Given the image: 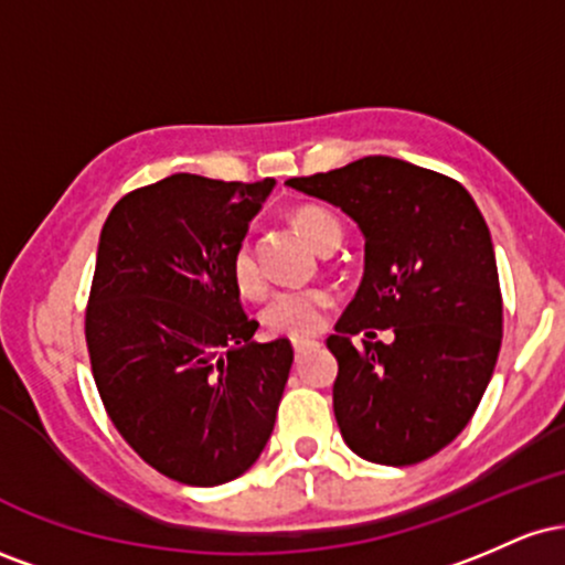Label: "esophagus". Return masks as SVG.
I'll return each mask as SVG.
<instances>
[{
	"label": "esophagus",
	"mask_w": 565,
	"mask_h": 565,
	"mask_svg": "<svg viewBox=\"0 0 565 565\" xmlns=\"http://www.w3.org/2000/svg\"><path fill=\"white\" fill-rule=\"evenodd\" d=\"M316 345H319V342H316V340H295V342H291V348H295L297 355L308 353V350H313Z\"/></svg>",
	"instance_id": "34e87169"
}]
</instances>
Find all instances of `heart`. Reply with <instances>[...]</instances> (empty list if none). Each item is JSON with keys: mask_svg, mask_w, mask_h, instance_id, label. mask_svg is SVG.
Returning <instances> with one entry per match:
<instances>
[{"mask_svg": "<svg viewBox=\"0 0 565 565\" xmlns=\"http://www.w3.org/2000/svg\"><path fill=\"white\" fill-rule=\"evenodd\" d=\"M295 228L308 238L310 244L319 249V246L340 233L342 225L332 212H327L323 206L305 204L291 215ZM231 274L233 284L238 291L246 297H255L263 291V274L260 265H257L255 249L249 242H242L236 246L231 257ZM329 295L321 289H287L278 291L270 297V302L265 305L263 321L268 323V329H274L276 334H289V337H308L316 334L323 327V316H327Z\"/></svg>", "mask_w": 565, "mask_h": 565, "instance_id": "1", "label": "heart"}]
</instances>
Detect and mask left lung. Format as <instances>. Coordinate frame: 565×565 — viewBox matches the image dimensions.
<instances>
[{
    "label": "left lung",
    "mask_w": 565,
    "mask_h": 565,
    "mask_svg": "<svg viewBox=\"0 0 565 565\" xmlns=\"http://www.w3.org/2000/svg\"><path fill=\"white\" fill-rule=\"evenodd\" d=\"M289 188L327 201L364 236V276L327 345L345 444L377 465H417L451 444L481 404L502 345V295L489 225L457 180L366 157ZM394 327L391 347L354 348Z\"/></svg>",
    "instance_id": "left-lung-1"
}]
</instances>
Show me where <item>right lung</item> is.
<instances>
[{"label": "right lung", "instance_id": "obj_1", "mask_svg": "<svg viewBox=\"0 0 565 565\" xmlns=\"http://www.w3.org/2000/svg\"><path fill=\"white\" fill-rule=\"evenodd\" d=\"M274 185L170 174L100 231L84 321L95 385L127 444L180 483L244 476L274 433L295 350L252 340L231 274Z\"/></svg>", "mask_w": 565, "mask_h": 565}]
</instances>
